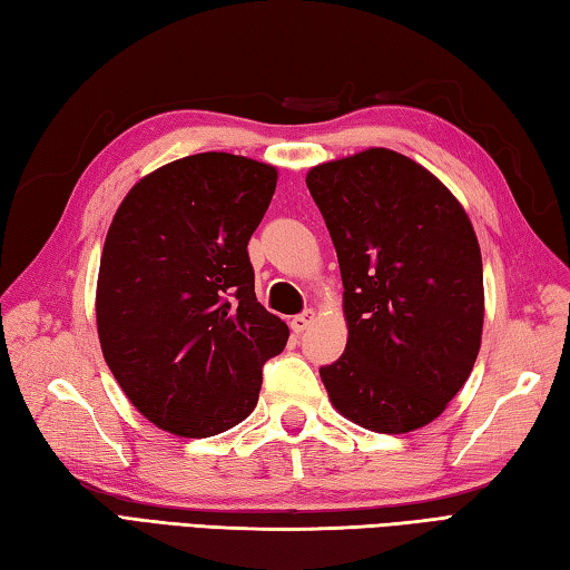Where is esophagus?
I'll return each mask as SVG.
<instances>
[{
  "mask_svg": "<svg viewBox=\"0 0 570 570\" xmlns=\"http://www.w3.org/2000/svg\"><path fill=\"white\" fill-rule=\"evenodd\" d=\"M312 322H315V312L307 309V312H302V315L289 320V327H293L295 334H299V332H305Z\"/></svg>",
  "mask_w": 570,
  "mask_h": 570,
  "instance_id": "34e87169",
  "label": "esophagus"
}]
</instances>
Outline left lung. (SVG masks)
I'll use <instances>...</instances> for the list:
<instances>
[{"mask_svg": "<svg viewBox=\"0 0 570 570\" xmlns=\"http://www.w3.org/2000/svg\"><path fill=\"white\" fill-rule=\"evenodd\" d=\"M307 189L334 243L350 327L322 366L330 401L376 433H411L445 411L480 354L482 253L443 181L393 149L324 161Z\"/></svg>", "mask_w": 570, "mask_h": 570, "instance_id": "8db88e82", "label": "left lung"}]
</instances>
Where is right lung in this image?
<instances>
[{"label":"right lung","instance_id":"right-lung-1","mask_svg":"<svg viewBox=\"0 0 570 570\" xmlns=\"http://www.w3.org/2000/svg\"><path fill=\"white\" fill-rule=\"evenodd\" d=\"M277 169L228 153L191 155L139 179L100 255L102 356L147 421L208 438L246 421L263 364L287 324L255 299L248 240Z\"/></svg>","mask_w":570,"mask_h":570}]
</instances>
